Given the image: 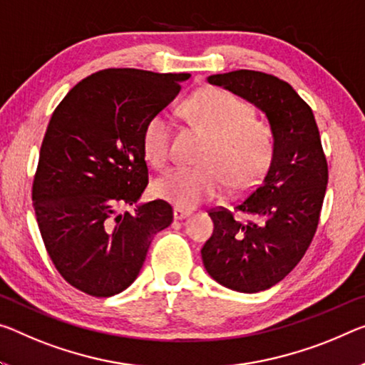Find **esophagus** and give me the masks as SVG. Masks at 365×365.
I'll use <instances>...</instances> for the list:
<instances>
[{"instance_id":"obj_1","label":"esophagus","mask_w":365,"mask_h":365,"mask_svg":"<svg viewBox=\"0 0 365 365\" xmlns=\"http://www.w3.org/2000/svg\"><path fill=\"white\" fill-rule=\"evenodd\" d=\"M190 214H192V211H188V210H183V207H173V217L175 219H185V217H188Z\"/></svg>"}]
</instances>
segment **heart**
<instances>
[{
	"instance_id": "heart-1",
	"label": "heart",
	"mask_w": 365,
	"mask_h": 365,
	"mask_svg": "<svg viewBox=\"0 0 365 365\" xmlns=\"http://www.w3.org/2000/svg\"><path fill=\"white\" fill-rule=\"evenodd\" d=\"M185 113L207 141L198 169H175L154 182V193L180 207H195L217 198L225 188L234 193L252 190L269 169L276 135L269 121L255 117L248 101L232 92L206 88L188 97ZM173 121L159 112L148 120L143 149L155 169L172 159Z\"/></svg>"
}]
</instances>
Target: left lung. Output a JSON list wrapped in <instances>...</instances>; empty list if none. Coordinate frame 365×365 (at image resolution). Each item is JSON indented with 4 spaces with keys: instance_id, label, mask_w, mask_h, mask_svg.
<instances>
[{
    "instance_id": "obj_1",
    "label": "left lung",
    "mask_w": 365,
    "mask_h": 365,
    "mask_svg": "<svg viewBox=\"0 0 365 365\" xmlns=\"http://www.w3.org/2000/svg\"><path fill=\"white\" fill-rule=\"evenodd\" d=\"M255 103L276 135L262 183L234 205L207 212L214 232L201 248L207 273L239 292H259L284 279L310 247L328 183V164L314 112L273 74L239 69L207 78Z\"/></svg>"
}]
</instances>
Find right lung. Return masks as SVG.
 I'll return each instance as SVG.
<instances>
[{
	"mask_svg": "<svg viewBox=\"0 0 365 365\" xmlns=\"http://www.w3.org/2000/svg\"><path fill=\"white\" fill-rule=\"evenodd\" d=\"M188 73L110 68L84 78L51 115L32 200L40 235L58 273L92 297L136 279L153 237L169 227L162 200L136 205L149 183L143 131L180 91Z\"/></svg>",
	"mask_w": 365,
	"mask_h": 365,
	"instance_id": "right-lung-1",
	"label": "right lung"
}]
</instances>
